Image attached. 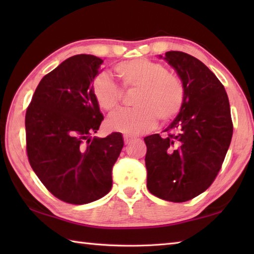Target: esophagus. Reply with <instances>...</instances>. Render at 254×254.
I'll return each instance as SVG.
<instances>
[{
    "instance_id": "34e87169",
    "label": "esophagus",
    "mask_w": 254,
    "mask_h": 254,
    "mask_svg": "<svg viewBox=\"0 0 254 254\" xmlns=\"http://www.w3.org/2000/svg\"><path fill=\"white\" fill-rule=\"evenodd\" d=\"M135 138H136L135 136L128 135V134H124V135H123V139H124V142H126V144L130 143L131 141H133V139H135Z\"/></svg>"
}]
</instances>
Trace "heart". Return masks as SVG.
Listing matches in <instances>:
<instances>
[{
	"instance_id": "heart-1",
	"label": "heart",
	"mask_w": 254,
	"mask_h": 254,
	"mask_svg": "<svg viewBox=\"0 0 254 254\" xmlns=\"http://www.w3.org/2000/svg\"><path fill=\"white\" fill-rule=\"evenodd\" d=\"M124 88H138L133 109H123L107 121L111 131L139 134L153 127L157 119L170 121L178 116L186 99L182 80L170 74L164 64L144 58L123 61L115 66ZM94 99L101 110L115 111L120 105L122 91L107 74H100L91 87Z\"/></svg>"
}]
</instances>
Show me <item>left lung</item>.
Masks as SVG:
<instances>
[{"label": "left lung", "mask_w": 254, "mask_h": 254, "mask_svg": "<svg viewBox=\"0 0 254 254\" xmlns=\"http://www.w3.org/2000/svg\"><path fill=\"white\" fill-rule=\"evenodd\" d=\"M165 60L185 85L186 99L165 136L144 138L147 189L165 201L181 203L199 195L216 179L234 126L224 85L204 63L180 51L166 52Z\"/></svg>", "instance_id": "left-lung-1"}]
</instances>
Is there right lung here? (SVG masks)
<instances>
[{"label":"right lung","instance_id":"right-lung-1","mask_svg":"<svg viewBox=\"0 0 254 254\" xmlns=\"http://www.w3.org/2000/svg\"><path fill=\"white\" fill-rule=\"evenodd\" d=\"M102 63L90 55L66 59L42 77L26 111L31 168L48 191L69 204L94 202L111 190L123 147L118 132L90 138L104 120L91 93Z\"/></svg>","mask_w":254,"mask_h":254}]
</instances>
